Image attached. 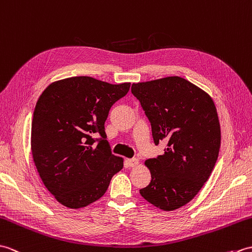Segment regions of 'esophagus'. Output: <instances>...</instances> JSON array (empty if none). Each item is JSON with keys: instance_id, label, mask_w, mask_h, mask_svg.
I'll list each match as a JSON object with an SVG mask.
<instances>
[{"instance_id": "obj_1", "label": "esophagus", "mask_w": 252, "mask_h": 252, "mask_svg": "<svg viewBox=\"0 0 252 252\" xmlns=\"http://www.w3.org/2000/svg\"><path fill=\"white\" fill-rule=\"evenodd\" d=\"M139 164V159L138 158H130L127 159V165L129 167H136Z\"/></svg>"}]
</instances>
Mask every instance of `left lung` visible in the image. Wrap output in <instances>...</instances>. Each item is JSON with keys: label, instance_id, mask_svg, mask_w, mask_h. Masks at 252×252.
Here are the masks:
<instances>
[{"label": "left lung", "instance_id": "1", "mask_svg": "<svg viewBox=\"0 0 252 252\" xmlns=\"http://www.w3.org/2000/svg\"><path fill=\"white\" fill-rule=\"evenodd\" d=\"M152 128L155 145L167 141L163 155L145 160L151 182L141 196L170 211L187 205L208 180L221 143L217 109L207 93L179 76L132 84Z\"/></svg>", "mask_w": 252, "mask_h": 252}]
</instances>
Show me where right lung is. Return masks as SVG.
<instances>
[{
  "label": "right lung",
  "mask_w": 252,
  "mask_h": 252,
  "mask_svg": "<svg viewBox=\"0 0 252 252\" xmlns=\"http://www.w3.org/2000/svg\"><path fill=\"white\" fill-rule=\"evenodd\" d=\"M129 87L73 76L52 83L38 98L31 126L33 160L44 186L68 208L96 202L123 168V158L111 152L104 122Z\"/></svg>",
  "instance_id": "obj_1"
}]
</instances>
